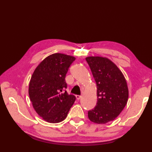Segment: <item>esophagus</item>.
<instances>
[{"instance_id":"1","label":"esophagus","mask_w":152,"mask_h":152,"mask_svg":"<svg viewBox=\"0 0 152 152\" xmlns=\"http://www.w3.org/2000/svg\"><path fill=\"white\" fill-rule=\"evenodd\" d=\"M81 97H82L81 95H76V98L77 100H80L81 99Z\"/></svg>"}]
</instances>
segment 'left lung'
I'll return each mask as SVG.
<instances>
[{
	"label": "left lung",
	"mask_w": 152,
	"mask_h": 152,
	"mask_svg": "<svg viewBox=\"0 0 152 152\" xmlns=\"http://www.w3.org/2000/svg\"><path fill=\"white\" fill-rule=\"evenodd\" d=\"M97 87V102L88 111V119L98 124H104L119 116L127 102V82L118 67L107 58L87 57Z\"/></svg>",
	"instance_id": "8db88e82"
}]
</instances>
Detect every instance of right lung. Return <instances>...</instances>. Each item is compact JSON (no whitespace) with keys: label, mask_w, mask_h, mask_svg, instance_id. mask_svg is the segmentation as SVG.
<instances>
[{"label":"right lung","mask_w":152,"mask_h":152,"mask_svg":"<svg viewBox=\"0 0 152 152\" xmlns=\"http://www.w3.org/2000/svg\"><path fill=\"white\" fill-rule=\"evenodd\" d=\"M75 60L73 56L53 53L38 65L31 78L30 100L36 113L45 121H62L75 101V96L65 90L66 75Z\"/></svg>","instance_id":"obj_1"}]
</instances>
